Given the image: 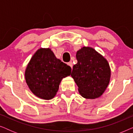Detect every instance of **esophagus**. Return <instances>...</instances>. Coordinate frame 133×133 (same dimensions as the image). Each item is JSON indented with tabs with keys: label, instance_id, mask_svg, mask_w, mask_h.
<instances>
[{
	"label": "esophagus",
	"instance_id": "obj_1",
	"mask_svg": "<svg viewBox=\"0 0 133 133\" xmlns=\"http://www.w3.org/2000/svg\"><path fill=\"white\" fill-rule=\"evenodd\" d=\"M67 65H69V66H70L71 68H72V62H70L67 63Z\"/></svg>",
	"mask_w": 133,
	"mask_h": 133
}]
</instances>
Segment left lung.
<instances>
[{
  "instance_id": "1",
  "label": "left lung",
  "mask_w": 133,
  "mask_h": 133,
  "mask_svg": "<svg viewBox=\"0 0 133 133\" xmlns=\"http://www.w3.org/2000/svg\"><path fill=\"white\" fill-rule=\"evenodd\" d=\"M77 63L73 66L71 77L83 97L94 99L102 95L108 87L111 69L107 60L94 48L83 46L76 52Z\"/></svg>"
}]
</instances>
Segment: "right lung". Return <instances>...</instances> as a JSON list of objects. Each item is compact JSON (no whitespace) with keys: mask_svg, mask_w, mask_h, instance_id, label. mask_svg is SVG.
Returning a JSON list of instances; mask_svg holds the SVG:
<instances>
[{"mask_svg":"<svg viewBox=\"0 0 133 133\" xmlns=\"http://www.w3.org/2000/svg\"><path fill=\"white\" fill-rule=\"evenodd\" d=\"M71 68L54 55L50 48H40L31 58L25 71V81L32 93L40 99L55 97L63 78Z\"/></svg>","mask_w":133,"mask_h":133,"instance_id":"obj_1","label":"right lung"}]
</instances>
